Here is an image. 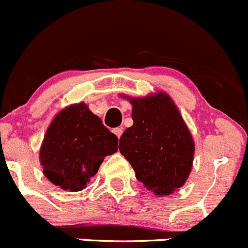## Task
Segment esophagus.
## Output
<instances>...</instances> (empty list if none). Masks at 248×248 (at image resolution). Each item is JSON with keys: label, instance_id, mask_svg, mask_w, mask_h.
Instances as JSON below:
<instances>
[{"label": "esophagus", "instance_id": "esophagus-1", "mask_svg": "<svg viewBox=\"0 0 248 248\" xmlns=\"http://www.w3.org/2000/svg\"><path fill=\"white\" fill-rule=\"evenodd\" d=\"M112 131H113V134L116 135L117 137H121L122 136V134H123V129H122V127H114L113 130H112Z\"/></svg>", "mask_w": 248, "mask_h": 248}]
</instances>
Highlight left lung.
Returning a JSON list of instances; mask_svg holds the SVG:
<instances>
[{
	"label": "left lung",
	"mask_w": 248,
	"mask_h": 248,
	"mask_svg": "<svg viewBox=\"0 0 248 248\" xmlns=\"http://www.w3.org/2000/svg\"><path fill=\"white\" fill-rule=\"evenodd\" d=\"M132 126L119 140V151L136 178L156 195L182 187L192 170L194 142L168 94L131 99Z\"/></svg>",
	"instance_id": "1"
}]
</instances>
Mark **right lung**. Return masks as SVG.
I'll list each match as a JSON object with an SVG mask.
<instances>
[{
	"label": "right lung",
	"mask_w": 248,
	"mask_h": 248,
	"mask_svg": "<svg viewBox=\"0 0 248 248\" xmlns=\"http://www.w3.org/2000/svg\"><path fill=\"white\" fill-rule=\"evenodd\" d=\"M112 134L84 104L66 107L49 125L40 158L53 185L78 192L96 175L104 158L118 151Z\"/></svg>",
	"instance_id": "right-lung-1"
}]
</instances>
